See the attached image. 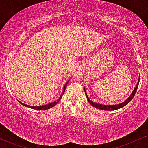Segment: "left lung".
Here are the masks:
<instances>
[{
    "mask_svg": "<svg viewBox=\"0 0 148 148\" xmlns=\"http://www.w3.org/2000/svg\"><path fill=\"white\" fill-rule=\"evenodd\" d=\"M139 80H140V77H138V82H137V84H136V87L134 88V91L132 92L131 95H130L129 98L127 99L125 101H124L123 102H121V103H120V104H118V105H102V104L95 103V102H93V101H91V100H90L89 98H88V95H87V94H86V90H85V88H84V92H85V94H86V98H87L88 102H89V103L91 104V105L93 106V107H95V108L102 109V110H106V111L116 110V109H119L120 108H122V107H124V106H125L126 105H127V104L129 103L130 101H131L132 99L133 98V97L134 96L135 93H136V90H137V88H138V84H139Z\"/></svg>",
    "mask_w": 148,
    "mask_h": 148,
    "instance_id": "1",
    "label": "left lung"
}]
</instances>
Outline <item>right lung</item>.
Masks as SVG:
<instances>
[{
	"label": "right lung",
	"mask_w": 148,
	"mask_h": 148,
	"mask_svg": "<svg viewBox=\"0 0 148 148\" xmlns=\"http://www.w3.org/2000/svg\"><path fill=\"white\" fill-rule=\"evenodd\" d=\"M69 80L66 83L65 85H64V91H63V93H62V95H61V96L57 99V100H55V101H54L53 102H51V103H49V104H47V105H41V106H31V105H25V104L23 103V102H20L21 104L22 105L25 106L26 107H29V108H31V109H36V110H46V109H50L52 108V107H53L54 106L56 105L57 103H58L59 101L62 99V95H63L64 91H65V89H66V87L67 86V84L69 83Z\"/></svg>",
	"instance_id": "right-lung-1"
}]
</instances>
